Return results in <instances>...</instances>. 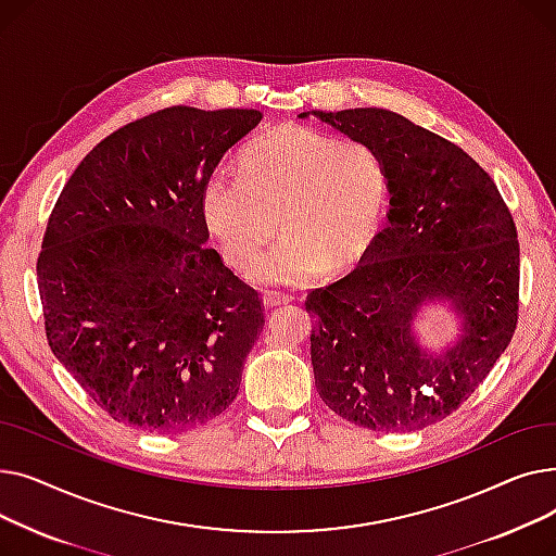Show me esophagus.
I'll list each match as a JSON object with an SVG mask.
<instances>
[{
	"label": "esophagus",
	"instance_id": "obj_1",
	"mask_svg": "<svg viewBox=\"0 0 556 556\" xmlns=\"http://www.w3.org/2000/svg\"><path fill=\"white\" fill-rule=\"evenodd\" d=\"M261 300H263V304L266 306H281V304H288V302H293V295H286V293H277V290H266V293L261 295Z\"/></svg>",
	"mask_w": 556,
	"mask_h": 556
}]
</instances>
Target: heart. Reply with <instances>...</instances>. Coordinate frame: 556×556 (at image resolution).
<instances>
[{
	"mask_svg": "<svg viewBox=\"0 0 556 556\" xmlns=\"http://www.w3.org/2000/svg\"><path fill=\"white\" fill-rule=\"evenodd\" d=\"M202 218L227 263L245 268L276 223L285 239L248 268L258 286H300L365 258L390 207L386 160L371 143L306 126L252 139L241 170L216 168L200 195Z\"/></svg>",
	"mask_w": 556,
	"mask_h": 556,
	"instance_id": "obj_1",
	"label": "heart"
}]
</instances>
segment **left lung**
<instances>
[{
    "label": "left lung",
    "instance_id": "8db88e82",
    "mask_svg": "<svg viewBox=\"0 0 556 556\" xmlns=\"http://www.w3.org/2000/svg\"><path fill=\"white\" fill-rule=\"evenodd\" d=\"M371 143L390 175L388 225L361 266L306 300L315 388L336 415L410 432L457 410L511 342L518 317L516 225L489 173L453 141L381 108L311 110ZM454 315L456 336L430 350L418 319Z\"/></svg>",
    "mask_w": 556,
    "mask_h": 556
}]
</instances>
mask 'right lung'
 Returning <instances> with one entry per match:
<instances>
[{
	"instance_id": "1",
	"label": "right lung",
	"mask_w": 556,
	"mask_h": 556,
	"mask_svg": "<svg viewBox=\"0 0 556 556\" xmlns=\"http://www.w3.org/2000/svg\"><path fill=\"white\" fill-rule=\"evenodd\" d=\"M258 110L166 108L83 157L38 258L53 356L97 405L182 432L237 399L263 325L256 290L207 248L200 195Z\"/></svg>"
}]
</instances>
